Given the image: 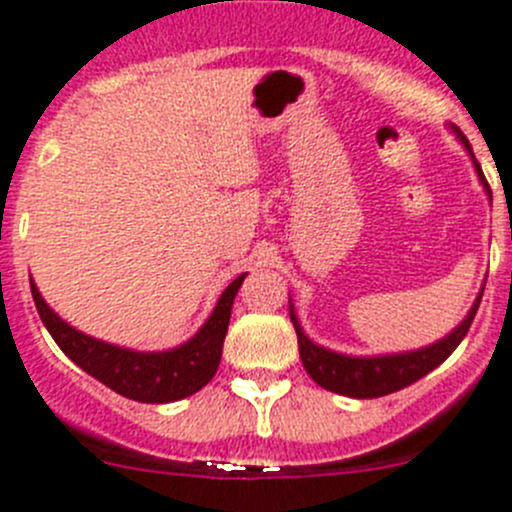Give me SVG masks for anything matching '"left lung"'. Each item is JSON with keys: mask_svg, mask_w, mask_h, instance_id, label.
<instances>
[{"mask_svg": "<svg viewBox=\"0 0 512 512\" xmlns=\"http://www.w3.org/2000/svg\"><path fill=\"white\" fill-rule=\"evenodd\" d=\"M450 131L460 138V143L465 146L467 154H470L477 171V179L485 186L487 197L493 202L490 186H487L485 174H482L480 164H477L475 154H472L465 133L457 126H452ZM482 290H485V285L480 288L475 303L467 310V315L462 318L460 326H457L455 331L447 333L444 338H439L437 343H429V346L414 348V351L404 353H379V356H348V353H338L331 351V348L313 343L305 336L298 315H295L293 300H290V321H293L295 333H298V348L305 371H308L310 379L318 386H323V389L336 391V394L343 396H353V399H376V396H386L391 394V391L404 389V386L414 384V381H419L422 376H427L429 371L437 369L444 358L450 356V353L460 346L462 338L470 331L477 308H480Z\"/></svg>", "mask_w": 512, "mask_h": 512, "instance_id": "obj_1", "label": "left lung"}]
</instances>
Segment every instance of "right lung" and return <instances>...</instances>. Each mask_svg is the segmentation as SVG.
<instances>
[{"label":"right lung","instance_id":"1","mask_svg":"<svg viewBox=\"0 0 512 512\" xmlns=\"http://www.w3.org/2000/svg\"><path fill=\"white\" fill-rule=\"evenodd\" d=\"M245 275L234 278L224 288L204 326L189 341L169 348V351H133V348L88 336L62 321L60 315L45 303L37 285L32 280L30 283L42 323L70 361H75L85 374L126 399L143 401V404H169V401L197 394L217 374L234 295L242 288Z\"/></svg>","mask_w":512,"mask_h":512}]
</instances>
